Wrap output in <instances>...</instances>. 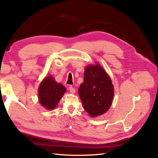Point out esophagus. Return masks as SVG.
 Here are the masks:
<instances>
[{"label":"esophagus","instance_id":"34e87169","mask_svg":"<svg viewBox=\"0 0 158 158\" xmlns=\"http://www.w3.org/2000/svg\"><path fill=\"white\" fill-rule=\"evenodd\" d=\"M69 91L71 92V93H72V94H74V93L75 92V89L72 86H70L69 87Z\"/></svg>","mask_w":158,"mask_h":158}]
</instances>
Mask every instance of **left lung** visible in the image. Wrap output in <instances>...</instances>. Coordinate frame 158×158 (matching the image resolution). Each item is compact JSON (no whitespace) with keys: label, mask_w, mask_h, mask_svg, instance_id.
I'll return each instance as SVG.
<instances>
[{"label":"left lung","mask_w":158,"mask_h":158,"mask_svg":"<svg viewBox=\"0 0 158 158\" xmlns=\"http://www.w3.org/2000/svg\"><path fill=\"white\" fill-rule=\"evenodd\" d=\"M114 91L110 77L99 64L85 69L79 94L85 110L91 117L101 115L109 110L114 98Z\"/></svg>","instance_id":"obj_1"}]
</instances>
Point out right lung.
I'll return each instance as SVG.
<instances>
[{
  "instance_id": "obj_1",
  "label": "right lung",
  "mask_w": 158,
  "mask_h": 158,
  "mask_svg": "<svg viewBox=\"0 0 158 158\" xmlns=\"http://www.w3.org/2000/svg\"><path fill=\"white\" fill-rule=\"evenodd\" d=\"M65 91L62 84L56 83L52 77H47L39 87V102L47 110H53Z\"/></svg>"
}]
</instances>
